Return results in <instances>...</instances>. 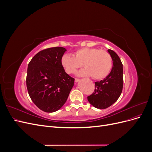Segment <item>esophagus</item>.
I'll return each mask as SVG.
<instances>
[{"label":"esophagus","instance_id":"1","mask_svg":"<svg viewBox=\"0 0 152 152\" xmlns=\"http://www.w3.org/2000/svg\"><path fill=\"white\" fill-rule=\"evenodd\" d=\"M80 79H77V78H76V79H75V82H79V81H80Z\"/></svg>","mask_w":152,"mask_h":152}]
</instances>
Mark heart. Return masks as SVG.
Returning <instances> with one entry per match:
<instances>
[{
    "label": "heart",
    "mask_w": 152,
    "mask_h": 152,
    "mask_svg": "<svg viewBox=\"0 0 152 152\" xmlns=\"http://www.w3.org/2000/svg\"><path fill=\"white\" fill-rule=\"evenodd\" d=\"M61 64L69 74L75 73L77 69L84 66L78 75L92 76L96 80L107 77L112 70L113 60L111 55L105 50L98 48H84L77 50L73 56L65 54L61 59Z\"/></svg>",
    "instance_id": "obj_1"
}]
</instances>
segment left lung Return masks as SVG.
Masks as SVG:
<instances>
[{
  "mask_svg": "<svg viewBox=\"0 0 152 152\" xmlns=\"http://www.w3.org/2000/svg\"><path fill=\"white\" fill-rule=\"evenodd\" d=\"M113 60L110 74L99 82H95V89L87 100L96 108L105 109L112 105L120 97L123 88V66L120 58L115 52L108 49Z\"/></svg>",
  "mask_w": 152,
  "mask_h": 152,
  "instance_id": "left-lung-1",
  "label": "left lung"
}]
</instances>
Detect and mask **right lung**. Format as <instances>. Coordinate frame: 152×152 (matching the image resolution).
<instances>
[{"mask_svg": "<svg viewBox=\"0 0 152 152\" xmlns=\"http://www.w3.org/2000/svg\"><path fill=\"white\" fill-rule=\"evenodd\" d=\"M66 49L62 47L40 50L28 63L26 87L31 99L39 109L52 113L66 102L75 79L65 72L61 59Z\"/></svg>", "mask_w": 152, "mask_h": 152, "instance_id": "1", "label": "right lung"}]
</instances>
